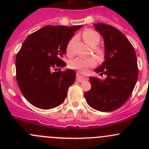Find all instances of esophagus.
Masks as SVG:
<instances>
[{
    "label": "esophagus",
    "mask_w": 149,
    "mask_h": 149,
    "mask_svg": "<svg viewBox=\"0 0 149 149\" xmlns=\"http://www.w3.org/2000/svg\"><path fill=\"white\" fill-rule=\"evenodd\" d=\"M86 78L83 77V76H81V74L79 73H77V76H76V81L78 82H82L84 80H86Z\"/></svg>",
    "instance_id": "esophagus-1"
}]
</instances>
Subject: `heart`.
<instances>
[{
	"instance_id": "obj_1",
	"label": "heart",
	"mask_w": 149,
	"mask_h": 149,
	"mask_svg": "<svg viewBox=\"0 0 149 149\" xmlns=\"http://www.w3.org/2000/svg\"><path fill=\"white\" fill-rule=\"evenodd\" d=\"M84 40L88 46L91 47H94L100 42V36L96 31L92 29H86L82 34ZM76 38L73 37L70 39L67 43L66 45V53L68 55H72L73 53V45H74ZM98 55H101V51L99 49H94ZM96 60L95 58L90 57V58H76L71 60L69 62V67L72 69L79 70L81 73H86L88 68L95 66Z\"/></svg>"
}]
</instances>
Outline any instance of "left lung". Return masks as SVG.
Masks as SVG:
<instances>
[{
    "mask_svg": "<svg viewBox=\"0 0 149 149\" xmlns=\"http://www.w3.org/2000/svg\"><path fill=\"white\" fill-rule=\"evenodd\" d=\"M94 26L104 44V61L95 72L107 78L90 76L91 88L84 97L93 109L111 112L124 104L133 92L139 76L137 58L131 43L118 29L102 23Z\"/></svg>",
    "mask_w": 149,
    "mask_h": 149,
    "instance_id": "obj_1",
    "label": "left lung"
}]
</instances>
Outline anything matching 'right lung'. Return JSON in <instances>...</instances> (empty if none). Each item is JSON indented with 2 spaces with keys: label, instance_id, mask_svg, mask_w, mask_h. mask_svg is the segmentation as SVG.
I'll list each match as a JSON object with an SVG mask.
<instances>
[{
  "label": "right lung",
  "instance_id": "right-lung-1",
  "mask_svg": "<svg viewBox=\"0 0 149 149\" xmlns=\"http://www.w3.org/2000/svg\"><path fill=\"white\" fill-rule=\"evenodd\" d=\"M81 27L45 26L24 42L16 58V80L23 95L33 106L49 109L65 101L68 88L76 80V72L52 69L66 65L61 58L66 52L68 42Z\"/></svg>",
  "mask_w": 149,
  "mask_h": 149
}]
</instances>
